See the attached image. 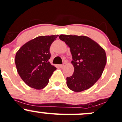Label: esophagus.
<instances>
[{
    "label": "esophagus",
    "instance_id": "1",
    "mask_svg": "<svg viewBox=\"0 0 122 122\" xmlns=\"http://www.w3.org/2000/svg\"><path fill=\"white\" fill-rule=\"evenodd\" d=\"M64 66H65V65H64V64H62V65H59V66L60 67H63Z\"/></svg>",
    "mask_w": 122,
    "mask_h": 122
}]
</instances>
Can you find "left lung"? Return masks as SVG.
Returning <instances> with one entry per match:
<instances>
[{
  "label": "left lung",
  "instance_id": "obj_1",
  "mask_svg": "<svg viewBox=\"0 0 122 122\" xmlns=\"http://www.w3.org/2000/svg\"><path fill=\"white\" fill-rule=\"evenodd\" d=\"M59 37L68 45L72 56L74 72L66 78L67 87L77 92L89 89L101 77L105 69V50L87 36L61 35Z\"/></svg>",
  "mask_w": 122,
  "mask_h": 122
}]
</instances>
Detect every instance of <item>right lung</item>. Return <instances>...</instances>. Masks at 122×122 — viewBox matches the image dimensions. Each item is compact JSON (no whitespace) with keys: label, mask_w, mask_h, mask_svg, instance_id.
<instances>
[{"label":"right lung","mask_w":122,"mask_h":122,"mask_svg":"<svg viewBox=\"0 0 122 122\" xmlns=\"http://www.w3.org/2000/svg\"><path fill=\"white\" fill-rule=\"evenodd\" d=\"M57 36H39L25 43L16 53L15 61L17 72L30 87L44 88L56 69L49 60L51 56L50 47Z\"/></svg>","instance_id":"1"}]
</instances>
